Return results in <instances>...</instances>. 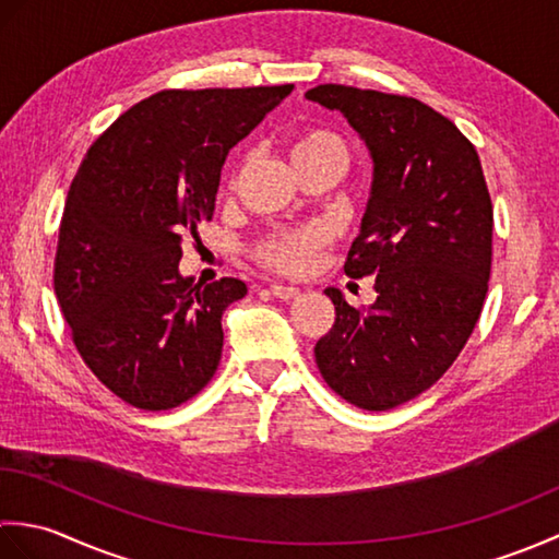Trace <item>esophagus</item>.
Here are the masks:
<instances>
[{"label":"esophagus","mask_w":559,"mask_h":559,"mask_svg":"<svg viewBox=\"0 0 559 559\" xmlns=\"http://www.w3.org/2000/svg\"><path fill=\"white\" fill-rule=\"evenodd\" d=\"M269 290H271L273 298H278V300H295V298H298V295H300V290H298V288L278 286V283H273V286H271Z\"/></svg>","instance_id":"obj_1"}]
</instances>
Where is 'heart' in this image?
<instances>
[{"label": "heart", "mask_w": 559, "mask_h": 559, "mask_svg": "<svg viewBox=\"0 0 559 559\" xmlns=\"http://www.w3.org/2000/svg\"><path fill=\"white\" fill-rule=\"evenodd\" d=\"M288 153L293 168H302V165L319 160H331L343 170L348 160L346 144H343L336 134L326 132V129H300V132H295L288 141ZM237 170L230 177V187L237 185V175H240ZM329 233L324 228H319V225H310V228L298 230H283L269 235L266 240L259 245L257 257L266 269L283 273V276L300 278L314 269L317 257L322 254Z\"/></svg>", "instance_id": "b5f03b06"}]
</instances>
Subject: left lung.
I'll list each match as a JSON object with an SVG mask.
<instances>
[{
  "instance_id": "8db88e82",
  "label": "left lung",
  "mask_w": 559,
  "mask_h": 559,
  "mask_svg": "<svg viewBox=\"0 0 559 559\" xmlns=\"http://www.w3.org/2000/svg\"><path fill=\"white\" fill-rule=\"evenodd\" d=\"M307 98L341 110L374 160L372 197L346 276H374L377 302L324 293L336 322L317 341L324 382L362 411H389L442 377L478 324L492 266V201L476 146L408 96L322 83Z\"/></svg>"
}]
</instances>
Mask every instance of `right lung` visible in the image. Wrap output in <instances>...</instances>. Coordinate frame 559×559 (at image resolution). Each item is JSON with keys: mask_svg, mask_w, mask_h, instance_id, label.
<instances>
[{"mask_svg": "<svg viewBox=\"0 0 559 559\" xmlns=\"http://www.w3.org/2000/svg\"><path fill=\"white\" fill-rule=\"evenodd\" d=\"M293 83L158 91L83 156L59 223L55 295L71 341L115 396L170 411L216 374L237 278H182V240L211 221L228 151Z\"/></svg>", "mask_w": 559, "mask_h": 559, "instance_id": "1", "label": "right lung"}]
</instances>
